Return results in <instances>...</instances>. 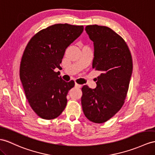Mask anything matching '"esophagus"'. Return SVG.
Instances as JSON below:
<instances>
[{
	"instance_id": "esophagus-1",
	"label": "esophagus",
	"mask_w": 155,
	"mask_h": 155,
	"mask_svg": "<svg viewBox=\"0 0 155 155\" xmlns=\"http://www.w3.org/2000/svg\"><path fill=\"white\" fill-rule=\"evenodd\" d=\"M75 87H78V88H81V87H82V85L77 84V83H75Z\"/></svg>"
}]
</instances>
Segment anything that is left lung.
Here are the masks:
<instances>
[{"label":"left lung","mask_w":155,"mask_h":155,"mask_svg":"<svg viewBox=\"0 0 155 155\" xmlns=\"http://www.w3.org/2000/svg\"><path fill=\"white\" fill-rule=\"evenodd\" d=\"M85 31L94 45L93 68L100 71L97 87L81 89V106L86 118L101 124L114 116L126 98L133 70L130 49L118 34L106 26L90 25Z\"/></svg>","instance_id":"left-lung-1"}]
</instances>
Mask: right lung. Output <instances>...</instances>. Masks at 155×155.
<instances>
[{"label": "right lung", "instance_id": "right-lung-1", "mask_svg": "<svg viewBox=\"0 0 155 155\" xmlns=\"http://www.w3.org/2000/svg\"><path fill=\"white\" fill-rule=\"evenodd\" d=\"M83 31V25H52L37 33L25 48L20 80L30 107L41 118H56L64 110L67 94L75 83L64 81L54 69L61 68L66 48Z\"/></svg>", "mask_w": 155, "mask_h": 155}]
</instances>
